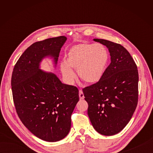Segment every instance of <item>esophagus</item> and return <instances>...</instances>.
Instances as JSON below:
<instances>
[{"instance_id":"34e87169","label":"esophagus","mask_w":153,"mask_h":153,"mask_svg":"<svg viewBox=\"0 0 153 153\" xmlns=\"http://www.w3.org/2000/svg\"><path fill=\"white\" fill-rule=\"evenodd\" d=\"M79 99L81 100H82L84 99V95H83V93L82 91V90H79Z\"/></svg>"}]
</instances>
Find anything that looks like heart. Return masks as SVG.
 Wrapping results in <instances>:
<instances>
[{"label":"heart","mask_w":153,"mask_h":153,"mask_svg":"<svg viewBox=\"0 0 153 153\" xmlns=\"http://www.w3.org/2000/svg\"><path fill=\"white\" fill-rule=\"evenodd\" d=\"M109 61V53L102 45L79 43L71 47L60 66L62 76L68 82H73L77 70L79 78L87 84H95L102 79Z\"/></svg>","instance_id":"b5f03b06"}]
</instances>
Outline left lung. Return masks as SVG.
I'll use <instances>...</instances> for the list:
<instances>
[{
	"label": "left lung",
	"instance_id": "1",
	"mask_svg": "<svg viewBox=\"0 0 153 153\" xmlns=\"http://www.w3.org/2000/svg\"><path fill=\"white\" fill-rule=\"evenodd\" d=\"M108 48L111 62L99 82L85 87L90 121L103 135L117 134L134 114L138 102L139 75L137 65L121 45L94 39Z\"/></svg>",
	"mask_w": 153,
	"mask_h": 153
}]
</instances>
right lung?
I'll list each match as a JSON object with an SVG mask.
<instances>
[{
  "label": "right lung",
  "instance_id": "obj_1",
  "mask_svg": "<svg viewBox=\"0 0 153 153\" xmlns=\"http://www.w3.org/2000/svg\"><path fill=\"white\" fill-rule=\"evenodd\" d=\"M67 38L38 41L19 57L12 71L11 86L18 115L24 125L42 140L64 139L71 128V116L79 101L76 87L61 82L56 75L42 71L40 63L53 58L55 66Z\"/></svg>",
  "mask_w": 153,
  "mask_h": 153
}]
</instances>
